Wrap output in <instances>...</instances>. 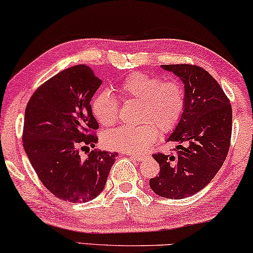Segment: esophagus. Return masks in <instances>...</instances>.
Instances as JSON below:
<instances>
[{"mask_svg":"<svg viewBox=\"0 0 253 253\" xmlns=\"http://www.w3.org/2000/svg\"><path fill=\"white\" fill-rule=\"evenodd\" d=\"M130 157V158H132V159H134V160H137V162H143L144 159H145V157H144L143 155H127Z\"/></svg>","mask_w":253,"mask_h":253,"instance_id":"1","label":"esophagus"}]
</instances>
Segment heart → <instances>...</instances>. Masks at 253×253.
Segmentation results:
<instances>
[{
  "instance_id": "b5f03b06",
  "label": "heart",
  "mask_w": 253,
  "mask_h": 253,
  "mask_svg": "<svg viewBox=\"0 0 253 253\" xmlns=\"http://www.w3.org/2000/svg\"><path fill=\"white\" fill-rule=\"evenodd\" d=\"M117 90L123 100L139 102L138 126H121L103 134L104 146L121 152H140L158 138L159 130L166 133L178 126L186 108L182 84L155 75L131 73L121 81ZM91 111L102 126H111L119 117L120 104L110 91L102 90L91 101Z\"/></svg>"
}]
</instances>
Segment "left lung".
<instances>
[{"instance_id": "left-lung-1", "label": "left lung", "mask_w": 253, "mask_h": 253, "mask_svg": "<svg viewBox=\"0 0 253 253\" xmlns=\"http://www.w3.org/2000/svg\"><path fill=\"white\" fill-rule=\"evenodd\" d=\"M185 84L186 108L169 137L175 153H155L159 175L150 180L156 194L167 199L194 195L211 181L229 152L232 110L227 95L205 68L195 65H162Z\"/></svg>"}]
</instances>
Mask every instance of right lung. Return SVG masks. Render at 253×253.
<instances>
[{
  "instance_id": "obj_1",
  "label": "right lung",
  "mask_w": 253,
  "mask_h": 253,
  "mask_svg": "<svg viewBox=\"0 0 253 253\" xmlns=\"http://www.w3.org/2000/svg\"><path fill=\"white\" fill-rule=\"evenodd\" d=\"M102 81L86 65L66 68L32 94L25 108L23 146L38 178L65 201L88 202L101 194L116 152L89 151L98 124L90 101ZM87 149V157L80 151Z\"/></svg>"
}]
</instances>
